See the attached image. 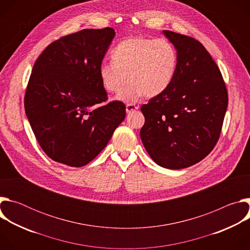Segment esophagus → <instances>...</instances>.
Listing matches in <instances>:
<instances>
[{
	"mask_svg": "<svg viewBox=\"0 0 250 250\" xmlns=\"http://www.w3.org/2000/svg\"><path fill=\"white\" fill-rule=\"evenodd\" d=\"M137 109H138V105H136L134 104H126V105H125L126 113H131Z\"/></svg>",
	"mask_w": 250,
	"mask_h": 250,
	"instance_id": "1",
	"label": "esophagus"
}]
</instances>
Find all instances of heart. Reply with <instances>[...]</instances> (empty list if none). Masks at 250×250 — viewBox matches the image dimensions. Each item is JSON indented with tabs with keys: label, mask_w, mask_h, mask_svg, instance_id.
Masks as SVG:
<instances>
[{
	"label": "heart",
	"mask_w": 250,
	"mask_h": 250,
	"mask_svg": "<svg viewBox=\"0 0 250 250\" xmlns=\"http://www.w3.org/2000/svg\"><path fill=\"white\" fill-rule=\"evenodd\" d=\"M111 56L113 61L100 66V79L110 93H119L128 80L119 95V99L125 102H135L144 95L153 98L164 93L178 66L176 48L165 39L130 37L119 42Z\"/></svg>",
	"instance_id": "heart-1"
}]
</instances>
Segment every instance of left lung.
Wrapping results in <instances>:
<instances>
[{
	"label": "left lung",
	"instance_id": "obj_1",
	"mask_svg": "<svg viewBox=\"0 0 250 250\" xmlns=\"http://www.w3.org/2000/svg\"><path fill=\"white\" fill-rule=\"evenodd\" d=\"M178 54L169 88L141 105L140 137L158 165L183 169L204 159L220 138L229 95L223 75L205 46L188 35L163 31Z\"/></svg>",
	"mask_w": 250,
	"mask_h": 250
}]
</instances>
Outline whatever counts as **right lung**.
<instances>
[{"label":"right lung","instance_id":"add662e5","mask_svg":"<svg viewBox=\"0 0 250 250\" xmlns=\"http://www.w3.org/2000/svg\"><path fill=\"white\" fill-rule=\"evenodd\" d=\"M111 27L82 29L50 43L35 61L25 114L39 145L71 167L90 163L125 120V104H108L99 69L115 37Z\"/></svg>","mask_w":250,"mask_h":250}]
</instances>
